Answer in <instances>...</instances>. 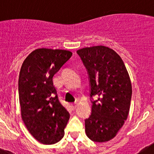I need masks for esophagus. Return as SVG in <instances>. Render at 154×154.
Returning a JSON list of instances; mask_svg holds the SVG:
<instances>
[{
	"label": "esophagus",
	"mask_w": 154,
	"mask_h": 154,
	"mask_svg": "<svg viewBox=\"0 0 154 154\" xmlns=\"http://www.w3.org/2000/svg\"><path fill=\"white\" fill-rule=\"evenodd\" d=\"M77 103H72V104H71V108H72V109H75L77 108Z\"/></svg>",
	"instance_id": "obj_1"
}]
</instances>
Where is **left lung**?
<instances>
[{"instance_id": "obj_1", "label": "left lung", "mask_w": 154, "mask_h": 154, "mask_svg": "<svg viewBox=\"0 0 154 154\" xmlns=\"http://www.w3.org/2000/svg\"><path fill=\"white\" fill-rule=\"evenodd\" d=\"M77 53L88 72L92 103L91 114L85 120L86 133L91 141L107 142L128 116L132 97L128 72L120 56L108 47L84 48Z\"/></svg>"}]
</instances>
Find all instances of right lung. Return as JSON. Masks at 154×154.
<instances>
[{
	"mask_svg": "<svg viewBox=\"0 0 154 154\" xmlns=\"http://www.w3.org/2000/svg\"><path fill=\"white\" fill-rule=\"evenodd\" d=\"M72 53L38 48L24 60L18 79L21 118L31 135L41 143L53 144L64 136L69 112L60 102L53 77Z\"/></svg>",
	"mask_w": 154,
	"mask_h": 154,
	"instance_id": "add662e5",
	"label": "right lung"
}]
</instances>
